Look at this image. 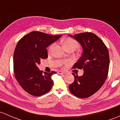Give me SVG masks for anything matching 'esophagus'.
<instances>
[{"label": "esophagus", "instance_id": "obj_1", "mask_svg": "<svg viewBox=\"0 0 120 120\" xmlns=\"http://www.w3.org/2000/svg\"><path fill=\"white\" fill-rule=\"evenodd\" d=\"M57 73L59 74H66V73H65V72H64V71H58Z\"/></svg>", "mask_w": 120, "mask_h": 120}]
</instances>
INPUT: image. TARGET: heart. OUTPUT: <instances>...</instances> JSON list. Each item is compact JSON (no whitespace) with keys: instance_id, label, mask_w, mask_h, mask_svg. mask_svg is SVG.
<instances>
[{"instance_id":"1","label":"heart","mask_w":120,"mask_h":120,"mask_svg":"<svg viewBox=\"0 0 120 120\" xmlns=\"http://www.w3.org/2000/svg\"><path fill=\"white\" fill-rule=\"evenodd\" d=\"M62 45L65 49L67 48H73L74 49H77L79 47V43H78L75 40L71 39V38H67V39H65L64 40H63ZM53 46H54V45H52L50 46L49 49V52H50V51L52 50ZM63 63L66 64L67 63V61H63Z\"/></svg>"}]
</instances>
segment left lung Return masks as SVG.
Returning <instances> with one entry per match:
<instances>
[{"label": "left lung", "instance_id": "1", "mask_svg": "<svg viewBox=\"0 0 120 120\" xmlns=\"http://www.w3.org/2000/svg\"><path fill=\"white\" fill-rule=\"evenodd\" d=\"M82 47V56L73 66L83 68L84 73L78 76L72 73L74 81L68 87L70 92L79 98H87L98 91L107 77L110 58L107 48L95 34L89 32L68 35Z\"/></svg>", "mask_w": 120, "mask_h": 120}]
</instances>
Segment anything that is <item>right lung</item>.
<instances>
[{
  "mask_svg": "<svg viewBox=\"0 0 120 120\" xmlns=\"http://www.w3.org/2000/svg\"><path fill=\"white\" fill-rule=\"evenodd\" d=\"M61 36L32 32L17 43L13 56L15 77L23 90L30 94L42 96L52 88V76L56 73L44 72L43 74L38 66L41 59L48 57L46 48Z\"/></svg>",
  "mask_w": 120,
  "mask_h": 120,
  "instance_id": "obj_1",
  "label": "right lung"
}]
</instances>
